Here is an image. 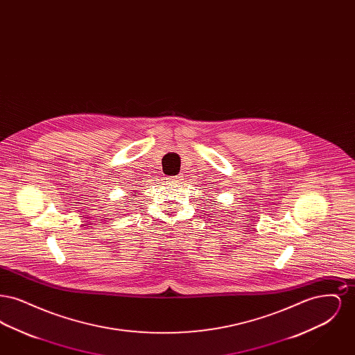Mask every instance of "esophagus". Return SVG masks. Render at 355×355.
Wrapping results in <instances>:
<instances>
[{"mask_svg": "<svg viewBox=\"0 0 355 355\" xmlns=\"http://www.w3.org/2000/svg\"><path fill=\"white\" fill-rule=\"evenodd\" d=\"M170 181H171V182H181V181H182V177L175 175V177H171V178H170Z\"/></svg>", "mask_w": 355, "mask_h": 355, "instance_id": "1", "label": "esophagus"}]
</instances>
